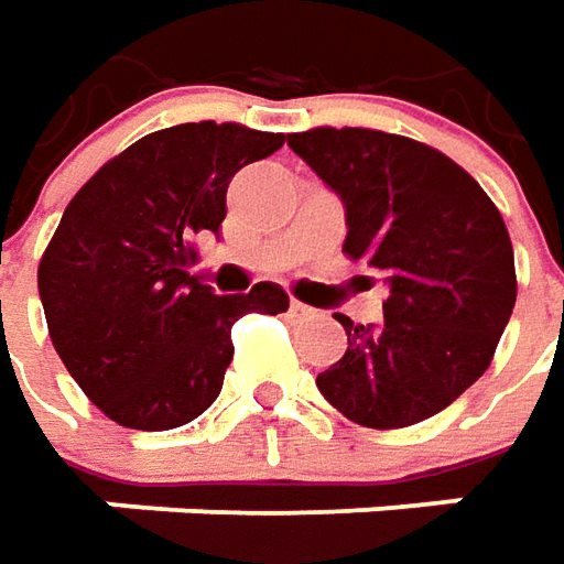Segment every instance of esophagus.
I'll return each instance as SVG.
<instances>
[{
	"instance_id": "34e87169",
	"label": "esophagus",
	"mask_w": 564,
	"mask_h": 564,
	"mask_svg": "<svg viewBox=\"0 0 564 564\" xmlns=\"http://www.w3.org/2000/svg\"><path fill=\"white\" fill-rule=\"evenodd\" d=\"M315 315H318V312H315L312 305H305V302H300V300L290 302V318L293 321H312Z\"/></svg>"
}]
</instances>
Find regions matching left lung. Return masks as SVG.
<instances>
[{
    "label": "left lung",
    "instance_id": "1",
    "mask_svg": "<svg viewBox=\"0 0 564 564\" xmlns=\"http://www.w3.org/2000/svg\"><path fill=\"white\" fill-rule=\"evenodd\" d=\"M286 143L346 205L343 252L390 283L378 327L334 315L349 346L318 390L375 431L437 415L490 368L514 308L499 208L449 155L399 133L312 127Z\"/></svg>",
    "mask_w": 564,
    "mask_h": 564
}]
</instances>
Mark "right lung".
<instances>
[{"label":"right lung","mask_w":564,"mask_h":564,"mask_svg":"<svg viewBox=\"0 0 564 564\" xmlns=\"http://www.w3.org/2000/svg\"><path fill=\"white\" fill-rule=\"evenodd\" d=\"M281 147L283 133L234 121L155 130L108 159L65 208L40 259V300L55 352L115 424H189L221 393L230 327L246 312L290 308L278 283L215 296L186 271L193 240L221 227L230 177Z\"/></svg>","instance_id":"add662e5"}]
</instances>
